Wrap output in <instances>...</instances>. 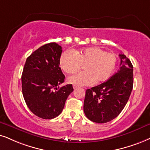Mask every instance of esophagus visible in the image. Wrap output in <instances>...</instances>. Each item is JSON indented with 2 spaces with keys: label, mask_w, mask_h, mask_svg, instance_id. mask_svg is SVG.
<instances>
[{
  "label": "esophagus",
  "mask_w": 150,
  "mask_h": 150,
  "mask_svg": "<svg viewBox=\"0 0 150 150\" xmlns=\"http://www.w3.org/2000/svg\"><path fill=\"white\" fill-rule=\"evenodd\" d=\"M77 88H79L78 86H76V85H73V88L74 89H76Z\"/></svg>",
  "instance_id": "1"
}]
</instances>
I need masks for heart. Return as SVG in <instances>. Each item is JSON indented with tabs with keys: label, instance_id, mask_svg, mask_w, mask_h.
Listing matches in <instances>:
<instances>
[{
	"label": "heart",
	"instance_id": "obj_1",
	"mask_svg": "<svg viewBox=\"0 0 150 150\" xmlns=\"http://www.w3.org/2000/svg\"><path fill=\"white\" fill-rule=\"evenodd\" d=\"M117 57L100 48H88L80 51L66 50L59 58V66L66 73H73L84 65V71L68 78V82L86 86L93 81L100 83L109 78L116 67Z\"/></svg>",
	"mask_w": 150,
	"mask_h": 150
}]
</instances>
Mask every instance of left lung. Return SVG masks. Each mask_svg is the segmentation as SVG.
I'll use <instances>...</instances> for the list:
<instances>
[{
    "label": "left lung",
    "instance_id": "left-lung-1",
    "mask_svg": "<svg viewBox=\"0 0 150 150\" xmlns=\"http://www.w3.org/2000/svg\"><path fill=\"white\" fill-rule=\"evenodd\" d=\"M120 68L115 75L101 84L87 89L84 111L90 120L106 123L120 114L133 88V66L125 54H119Z\"/></svg>",
    "mask_w": 150,
    "mask_h": 150
}]
</instances>
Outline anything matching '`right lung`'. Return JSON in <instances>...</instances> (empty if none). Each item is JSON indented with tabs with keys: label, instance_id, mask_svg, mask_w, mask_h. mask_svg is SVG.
<instances>
[{
	"label": "right lung",
	"instance_id": "right-lung-1",
	"mask_svg": "<svg viewBox=\"0 0 150 150\" xmlns=\"http://www.w3.org/2000/svg\"><path fill=\"white\" fill-rule=\"evenodd\" d=\"M62 52L57 43H47L32 53L25 64L21 77L23 96L30 111L41 118L58 116L73 91L72 84L59 87L65 79L59 67Z\"/></svg>",
	"mask_w": 150,
	"mask_h": 150
}]
</instances>
